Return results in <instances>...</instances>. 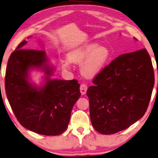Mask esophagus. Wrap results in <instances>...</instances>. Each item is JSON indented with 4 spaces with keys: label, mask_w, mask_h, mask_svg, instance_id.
Returning a JSON list of instances; mask_svg holds the SVG:
<instances>
[{
    "label": "esophagus",
    "mask_w": 158,
    "mask_h": 158,
    "mask_svg": "<svg viewBox=\"0 0 158 158\" xmlns=\"http://www.w3.org/2000/svg\"><path fill=\"white\" fill-rule=\"evenodd\" d=\"M80 90H81V93L82 95H85L86 93V91L88 90V86H87L86 84L83 83L81 85V87H80Z\"/></svg>",
    "instance_id": "34e87169"
}]
</instances>
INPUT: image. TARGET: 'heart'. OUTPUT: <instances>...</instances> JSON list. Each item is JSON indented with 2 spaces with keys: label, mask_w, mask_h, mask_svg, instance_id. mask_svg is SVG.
Wrapping results in <instances>:
<instances>
[{
  "label": "heart",
  "mask_w": 158,
  "mask_h": 158,
  "mask_svg": "<svg viewBox=\"0 0 158 158\" xmlns=\"http://www.w3.org/2000/svg\"><path fill=\"white\" fill-rule=\"evenodd\" d=\"M110 58V51L105 46H98L97 43H90L70 51L68 59L70 63L81 64L82 73L87 77H93L103 69ZM69 63L64 62L63 67L67 68Z\"/></svg>",
  "instance_id": "1"
}]
</instances>
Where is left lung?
I'll use <instances>...</instances> for the list:
<instances>
[{
    "instance_id": "left-lung-1",
    "label": "left lung",
    "mask_w": 158,
    "mask_h": 158,
    "mask_svg": "<svg viewBox=\"0 0 158 158\" xmlns=\"http://www.w3.org/2000/svg\"><path fill=\"white\" fill-rule=\"evenodd\" d=\"M93 83L87 96L93 127L103 135L127 128L145 115L151 98L155 76L149 53L144 48L120 55Z\"/></svg>"
}]
</instances>
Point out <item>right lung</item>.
Returning a JSON list of instances; mask_svg holds the SVG:
<instances>
[{"instance_id":"right-lung-1","label":"right lung","mask_w":158,"mask_h":158,"mask_svg":"<svg viewBox=\"0 0 158 158\" xmlns=\"http://www.w3.org/2000/svg\"><path fill=\"white\" fill-rule=\"evenodd\" d=\"M30 38V37H28ZM23 40L10 56L5 87L9 103L24 127L44 135H58L67 129L74 104L81 96L77 80H51L53 68L44 51L24 49ZM32 68L47 75L45 84L38 87L29 82Z\"/></svg>"}]
</instances>
